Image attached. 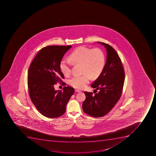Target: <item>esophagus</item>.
<instances>
[{
    "label": "esophagus",
    "instance_id": "34e87169",
    "mask_svg": "<svg viewBox=\"0 0 156 156\" xmlns=\"http://www.w3.org/2000/svg\"><path fill=\"white\" fill-rule=\"evenodd\" d=\"M75 91L76 93H80V90H75Z\"/></svg>",
    "mask_w": 156,
    "mask_h": 156
}]
</instances>
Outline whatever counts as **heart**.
<instances>
[{
    "mask_svg": "<svg viewBox=\"0 0 156 156\" xmlns=\"http://www.w3.org/2000/svg\"><path fill=\"white\" fill-rule=\"evenodd\" d=\"M69 59L75 64L82 65L81 76H75L69 80V83L74 88L83 89L90 82V77L95 78L100 76L105 67L104 53L99 48L91 49L86 47H78L69 56ZM71 63L63 59L60 63V69L65 76L71 74Z\"/></svg>",
    "mask_w": 156,
    "mask_h": 156,
    "instance_id": "obj_1",
    "label": "heart"
}]
</instances>
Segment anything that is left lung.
I'll use <instances>...</instances> for the list:
<instances>
[{
  "instance_id": "8db88e82",
  "label": "left lung",
  "mask_w": 156,
  "mask_h": 156,
  "mask_svg": "<svg viewBox=\"0 0 156 156\" xmlns=\"http://www.w3.org/2000/svg\"><path fill=\"white\" fill-rule=\"evenodd\" d=\"M97 42L106 49V62L101 74L91 85L98 93L94 95L91 92L84 91L86 99L82 104L84 112L94 117L105 115L117 103L122 95L125 75L115 50L107 44Z\"/></svg>"
}]
</instances>
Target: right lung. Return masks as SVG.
<instances>
[{"instance_id":"right-lung-1","label":"right lung","mask_w":156,"mask_h":156,"mask_svg":"<svg viewBox=\"0 0 156 156\" xmlns=\"http://www.w3.org/2000/svg\"><path fill=\"white\" fill-rule=\"evenodd\" d=\"M72 47L49 46L42 48L28 69L30 98L37 110L46 117L56 118L63 115L66 104L74 94L75 90L72 87H64L62 90H55L54 87L64 78L60 63Z\"/></svg>"}]
</instances>
